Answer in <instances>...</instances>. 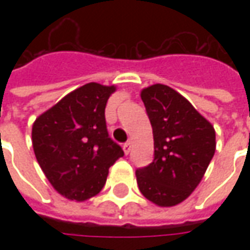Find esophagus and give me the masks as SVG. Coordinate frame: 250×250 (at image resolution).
<instances>
[{"label":"esophagus","mask_w":250,"mask_h":250,"mask_svg":"<svg viewBox=\"0 0 250 250\" xmlns=\"http://www.w3.org/2000/svg\"><path fill=\"white\" fill-rule=\"evenodd\" d=\"M131 150V143L130 142H125V145H123V151H125V154H128Z\"/></svg>","instance_id":"obj_1"}]
</instances>
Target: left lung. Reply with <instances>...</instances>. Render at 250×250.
I'll return each mask as SVG.
<instances>
[{
    "instance_id": "1",
    "label": "left lung",
    "mask_w": 250,
    "mask_h": 250,
    "mask_svg": "<svg viewBox=\"0 0 250 250\" xmlns=\"http://www.w3.org/2000/svg\"><path fill=\"white\" fill-rule=\"evenodd\" d=\"M154 135V161L136 170L141 193L152 204H181L204 178L215 151V131L188 99L165 84L143 88Z\"/></svg>"
}]
</instances>
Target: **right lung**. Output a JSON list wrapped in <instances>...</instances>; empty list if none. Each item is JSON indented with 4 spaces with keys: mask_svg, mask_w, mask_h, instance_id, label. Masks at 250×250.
<instances>
[{
    "mask_svg": "<svg viewBox=\"0 0 250 250\" xmlns=\"http://www.w3.org/2000/svg\"><path fill=\"white\" fill-rule=\"evenodd\" d=\"M115 85L88 83L41 114L32 143L46 179L62 197L83 202L100 193L108 168L125 155L108 136L104 109Z\"/></svg>",
    "mask_w": 250,
    "mask_h": 250,
    "instance_id": "obj_1",
    "label": "right lung"
}]
</instances>
